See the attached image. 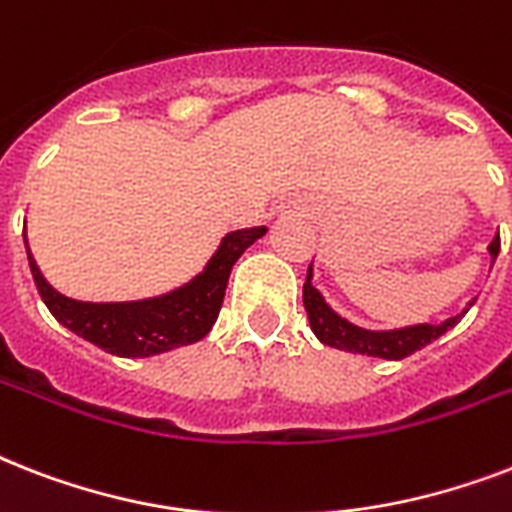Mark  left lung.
I'll return each mask as SVG.
<instances>
[{
    "instance_id": "8db88e82",
    "label": "left lung",
    "mask_w": 512,
    "mask_h": 512,
    "mask_svg": "<svg viewBox=\"0 0 512 512\" xmlns=\"http://www.w3.org/2000/svg\"><path fill=\"white\" fill-rule=\"evenodd\" d=\"M489 252H492V263L497 260V252H500V233L494 236V241L489 244ZM303 303L305 311H308V321H311L313 335L319 337L324 345H332L337 350H348V353H361V356H374V358H406L412 356L414 350L425 348L428 342L438 340L444 335L446 329L460 324V316L444 321V324H420V327L409 329H396V332H366V329H358L353 324H348L345 319H340L327 303L324 297L319 295V289H313L311 284V271H308V279L303 284Z\"/></svg>"
}]
</instances>
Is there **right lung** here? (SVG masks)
<instances>
[{
  "label": "right lung",
  "mask_w": 512,
  "mask_h": 512,
  "mask_svg": "<svg viewBox=\"0 0 512 512\" xmlns=\"http://www.w3.org/2000/svg\"><path fill=\"white\" fill-rule=\"evenodd\" d=\"M263 233L265 228L228 233L223 247L209 260L207 271L196 276L191 284H185L172 295L140 300V303H79L58 295L36 268L28 244L26 252L36 289L63 327L114 356L146 358L180 345H191L207 335L223 305L233 263Z\"/></svg>",
  "instance_id": "obj_1"
}]
</instances>
